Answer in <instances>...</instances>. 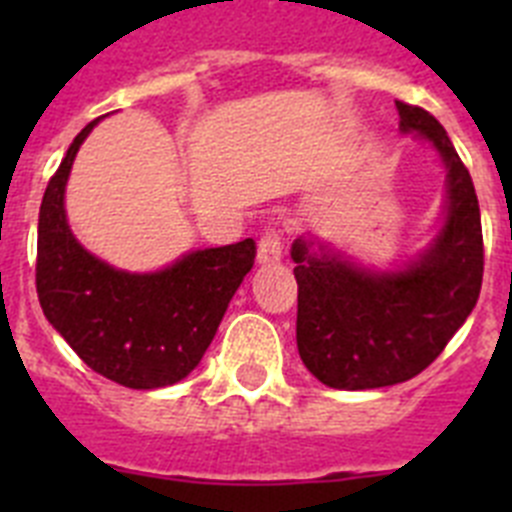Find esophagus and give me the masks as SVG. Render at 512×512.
<instances>
[{"label": "esophagus", "mask_w": 512, "mask_h": 512, "mask_svg": "<svg viewBox=\"0 0 512 512\" xmlns=\"http://www.w3.org/2000/svg\"><path fill=\"white\" fill-rule=\"evenodd\" d=\"M279 259H282V235H279V230L269 228L259 238V253H256V261H259L261 266H266V264H277Z\"/></svg>", "instance_id": "obj_1"}]
</instances>
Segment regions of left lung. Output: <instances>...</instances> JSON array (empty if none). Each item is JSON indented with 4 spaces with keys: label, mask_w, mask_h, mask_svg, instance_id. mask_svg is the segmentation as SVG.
<instances>
[{
    "label": "left lung",
    "mask_w": 512,
    "mask_h": 512,
    "mask_svg": "<svg viewBox=\"0 0 512 512\" xmlns=\"http://www.w3.org/2000/svg\"><path fill=\"white\" fill-rule=\"evenodd\" d=\"M402 133L428 140L446 166L443 225L400 271L354 264L312 238L292 243L297 348L310 374L333 390H377L413 379L438 359L474 310L485 246L472 176L441 122L395 102Z\"/></svg>",
    "instance_id": "8db88e82"
}]
</instances>
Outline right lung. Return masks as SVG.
Returning <instances> with one entry per match:
<instances>
[{
  "mask_svg": "<svg viewBox=\"0 0 512 512\" xmlns=\"http://www.w3.org/2000/svg\"><path fill=\"white\" fill-rule=\"evenodd\" d=\"M97 122L76 135L45 187L35 287L48 323L89 369L130 390H158L200 364L251 271L256 243L246 238L192 251L151 274L120 271L92 256L71 233L63 192L76 151Z\"/></svg>",
  "mask_w": 512,
  "mask_h": 512,
  "instance_id": "add662e5",
  "label": "right lung"
}]
</instances>
